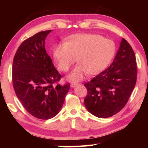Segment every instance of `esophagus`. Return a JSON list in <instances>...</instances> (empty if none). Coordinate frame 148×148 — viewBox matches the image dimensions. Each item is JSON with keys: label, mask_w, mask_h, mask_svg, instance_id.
Wrapping results in <instances>:
<instances>
[{"label": "esophagus", "mask_w": 148, "mask_h": 148, "mask_svg": "<svg viewBox=\"0 0 148 148\" xmlns=\"http://www.w3.org/2000/svg\"><path fill=\"white\" fill-rule=\"evenodd\" d=\"M78 85H79V84H78V83H72V84H71V86L72 87H76L77 86H78Z\"/></svg>", "instance_id": "1"}]
</instances>
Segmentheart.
Wrapping results in <instances>:
<instances>
[{"label":"heart","mask_w":148,"mask_h":148,"mask_svg":"<svg viewBox=\"0 0 148 148\" xmlns=\"http://www.w3.org/2000/svg\"><path fill=\"white\" fill-rule=\"evenodd\" d=\"M116 46L112 40L100 35L80 33L68 37L64 43L54 46L53 56L57 67L67 72L77 61L79 64L70 74V79L80 80L86 74H96L106 67L114 57Z\"/></svg>","instance_id":"b5f03b06"}]
</instances>
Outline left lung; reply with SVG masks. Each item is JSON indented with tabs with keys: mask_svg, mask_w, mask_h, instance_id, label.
I'll return each instance as SVG.
<instances>
[{
	"mask_svg": "<svg viewBox=\"0 0 148 148\" xmlns=\"http://www.w3.org/2000/svg\"><path fill=\"white\" fill-rule=\"evenodd\" d=\"M136 57L124 38L112 64L84 84L87 94L84 104L93 116L106 118L123 108L136 85Z\"/></svg>",
	"mask_w": 148,
	"mask_h": 148,
	"instance_id": "8db88e82",
	"label": "left lung"
}]
</instances>
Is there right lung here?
<instances>
[{"mask_svg": "<svg viewBox=\"0 0 148 148\" xmlns=\"http://www.w3.org/2000/svg\"><path fill=\"white\" fill-rule=\"evenodd\" d=\"M51 30L39 32L22 42L15 54L12 82L16 96L30 114L49 119L61 110L70 84L61 86V75L45 49Z\"/></svg>", "mask_w": 148, "mask_h": 148, "instance_id": "obj_1", "label": "right lung"}]
</instances>
